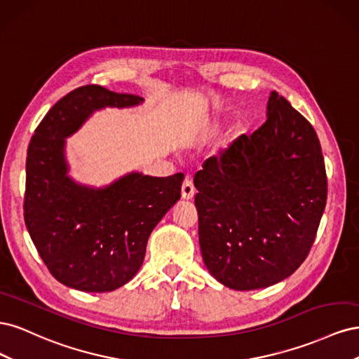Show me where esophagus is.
<instances>
[{"mask_svg": "<svg viewBox=\"0 0 359 359\" xmlns=\"http://www.w3.org/2000/svg\"><path fill=\"white\" fill-rule=\"evenodd\" d=\"M194 193H196V191H194V186H193L191 180H190V178H186V180H184V182H182V187H181V196H182V199H186V201L193 199Z\"/></svg>", "mask_w": 359, "mask_h": 359, "instance_id": "esophagus-1", "label": "esophagus"}]
</instances>
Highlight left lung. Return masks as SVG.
<instances>
[{"label": "left lung", "mask_w": 359, "mask_h": 359, "mask_svg": "<svg viewBox=\"0 0 359 359\" xmlns=\"http://www.w3.org/2000/svg\"><path fill=\"white\" fill-rule=\"evenodd\" d=\"M327 186L313 126L271 91L266 123L194 175L199 245L211 276L235 290L292 276L316 238Z\"/></svg>", "instance_id": "1"}]
</instances>
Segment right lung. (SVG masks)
I'll return each mask as SVG.
<instances>
[{"label":"right lung","mask_w":359,"mask_h":359,"mask_svg":"<svg viewBox=\"0 0 359 359\" xmlns=\"http://www.w3.org/2000/svg\"><path fill=\"white\" fill-rule=\"evenodd\" d=\"M144 102L100 85L69 93L41 119L27 153L24 217L43 262L60 283L111 292L144 264L148 238L181 198L182 173L160 178L130 172L91 187L69 175L66 139L95 111Z\"/></svg>","instance_id":"obj_1"}]
</instances>
